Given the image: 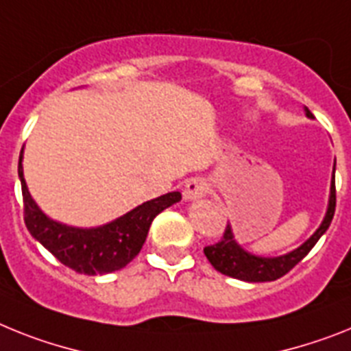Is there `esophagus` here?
Returning <instances> with one entry per match:
<instances>
[{"label": "esophagus", "mask_w": 351, "mask_h": 351, "mask_svg": "<svg viewBox=\"0 0 351 351\" xmlns=\"http://www.w3.org/2000/svg\"><path fill=\"white\" fill-rule=\"evenodd\" d=\"M208 191L207 182L203 178H191L187 184H185L184 189V199L187 202H196V199H202Z\"/></svg>", "instance_id": "1"}]
</instances>
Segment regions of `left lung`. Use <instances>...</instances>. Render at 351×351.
<instances>
[{
    "mask_svg": "<svg viewBox=\"0 0 351 351\" xmlns=\"http://www.w3.org/2000/svg\"><path fill=\"white\" fill-rule=\"evenodd\" d=\"M305 116L312 117L311 110L307 107L303 108ZM335 212V160L334 169H332L330 178V194H328V205H326V212L323 216L321 225L317 226V230L308 237L303 244H300L298 248H294L293 252H287L278 257H264V255H255V253L244 250L237 239H235L234 228L232 225L226 226L223 239L217 244H212L203 250L205 257L208 258L214 269L219 271L221 275L232 276L237 280L250 282V284H258V282H271L284 276L285 273H289L300 261H302L312 248L314 244L319 241V237L328 230V226L332 223Z\"/></svg>",
    "mask_w": 351,
    "mask_h": 351,
    "instance_id": "obj_1",
    "label": "left lung"
}]
</instances>
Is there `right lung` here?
Instances as JSON below:
<instances>
[{
	"instance_id": "add662e5",
	"label": "right lung",
	"mask_w": 351,
	"mask_h": 351,
	"mask_svg": "<svg viewBox=\"0 0 351 351\" xmlns=\"http://www.w3.org/2000/svg\"><path fill=\"white\" fill-rule=\"evenodd\" d=\"M23 153L19 155L21 189L25 203V223L35 241L58 258L64 266L84 275H107L119 271L139 255L148 237L152 221L182 199L178 191L162 194L158 198L144 202L123 216L99 226H73L49 217L37 205L28 191L23 171Z\"/></svg>"
}]
</instances>
